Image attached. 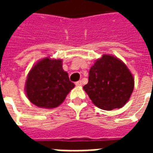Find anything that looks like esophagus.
Returning a JSON list of instances; mask_svg holds the SVG:
<instances>
[{
  "mask_svg": "<svg viewBox=\"0 0 153 153\" xmlns=\"http://www.w3.org/2000/svg\"><path fill=\"white\" fill-rule=\"evenodd\" d=\"M75 85H76V86H82V81H77L76 83H75Z\"/></svg>",
  "mask_w": 153,
  "mask_h": 153,
  "instance_id": "1",
  "label": "esophagus"
}]
</instances>
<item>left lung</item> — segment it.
<instances>
[{
  "mask_svg": "<svg viewBox=\"0 0 153 153\" xmlns=\"http://www.w3.org/2000/svg\"><path fill=\"white\" fill-rule=\"evenodd\" d=\"M134 87V79L125 64L117 57L103 55L91 67L83 89L94 105L111 111L125 105Z\"/></svg>",
  "mask_w": 153,
  "mask_h": 153,
  "instance_id": "8db88e82",
  "label": "left lung"
}]
</instances>
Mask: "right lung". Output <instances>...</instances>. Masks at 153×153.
I'll list each match as a JSON object with an SVG mask.
<instances>
[{"label": "right lung", "mask_w": 153, "mask_h": 153, "mask_svg": "<svg viewBox=\"0 0 153 153\" xmlns=\"http://www.w3.org/2000/svg\"><path fill=\"white\" fill-rule=\"evenodd\" d=\"M74 88L68 73L62 68V60L46 57L33 66L25 83L28 100L42 108H55L65 99Z\"/></svg>", "instance_id": "add662e5"}]
</instances>
